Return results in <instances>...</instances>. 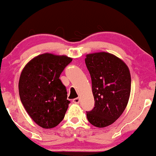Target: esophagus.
Returning <instances> with one entry per match:
<instances>
[{
	"label": "esophagus",
	"instance_id": "esophagus-1",
	"mask_svg": "<svg viewBox=\"0 0 156 156\" xmlns=\"http://www.w3.org/2000/svg\"><path fill=\"white\" fill-rule=\"evenodd\" d=\"M73 101L74 103H75V104H78L80 102V99L79 98H75V99L73 100Z\"/></svg>",
	"mask_w": 156,
	"mask_h": 156
}]
</instances>
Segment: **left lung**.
Segmentation results:
<instances>
[{
	"mask_svg": "<svg viewBox=\"0 0 156 156\" xmlns=\"http://www.w3.org/2000/svg\"><path fill=\"white\" fill-rule=\"evenodd\" d=\"M92 80L95 107L87 112L88 121L104 128L114 123L127 106L131 92L129 67L108 52L89 54L85 58Z\"/></svg>",
	"mask_w": 156,
	"mask_h": 156,
	"instance_id": "left-lung-1",
	"label": "left lung"
}]
</instances>
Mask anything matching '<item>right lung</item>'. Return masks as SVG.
Returning <instances> with one entry per match:
<instances>
[{
	"label": "right lung",
	"instance_id": "add662e5",
	"mask_svg": "<svg viewBox=\"0 0 156 156\" xmlns=\"http://www.w3.org/2000/svg\"><path fill=\"white\" fill-rule=\"evenodd\" d=\"M73 59L45 53L33 58L23 69L19 82L21 101L31 119L44 129L63 120L70 101L60 75Z\"/></svg>",
	"mask_w": 156,
	"mask_h": 156
}]
</instances>
